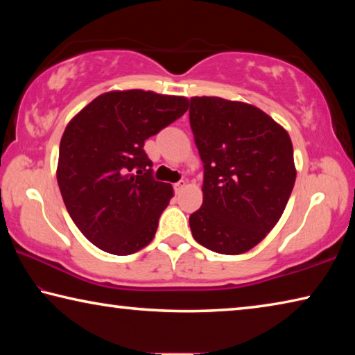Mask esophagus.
I'll return each instance as SVG.
<instances>
[{"mask_svg":"<svg viewBox=\"0 0 355 355\" xmlns=\"http://www.w3.org/2000/svg\"><path fill=\"white\" fill-rule=\"evenodd\" d=\"M184 186H186V183L182 180V182H178V183L173 184V188H175V192H180V191H182V189L184 188Z\"/></svg>","mask_w":355,"mask_h":355,"instance_id":"obj_1","label":"esophagus"}]
</instances>
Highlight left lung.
<instances>
[{
  "mask_svg": "<svg viewBox=\"0 0 355 355\" xmlns=\"http://www.w3.org/2000/svg\"><path fill=\"white\" fill-rule=\"evenodd\" d=\"M189 122L205 169L192 236L218 254H244L272 230L291 196L290 135L260 107L220 97H192Z\"/></svg>",
  "mask_w": 355,
  "mask_h": 355,
  "instance_id": "1",
  "label": "left lung"
}]
</instances>
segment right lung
Instances as JSON below:
<instances>
[{
	"label": "right lung",
	"mask_w": 355,
	"mask_h": 355,
	"mask_svg": "<svg viewBox=\"0 0 355 355\" xmlns=\"http://www.w3.org/2000/svg\"><path fill=\"white\" fill-rule=\"evenodd\" d=\"M188 107L189 100L178 95L111 91L65 127L58 184L70 218L98 249L130 255L153 239L173 189L152 177L144 142Z\"/></svg>",
	"instance_id": "1"
}]
</instances>
